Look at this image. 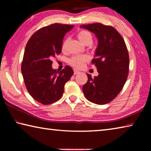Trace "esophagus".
I'll list each match as a JSON object with an SVG mask.
<instances>
[{
	"mask_svg": "<svg viewBox=\"0 0 151 151\" xmlns=\"http://www.w3.org/2000/svg\"><path fill=\"white\" fill-rule=\"evenodd\" d=\"M79 73V71L78 70H76V69H74V75H77V74H78Z\"/></svg>",
	"mask_w": 151,
	"mask_h": 151,
	"instance_id": "obj_1",
	"label": "esophagus"
}]
</instances>
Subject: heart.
<instances>
[{"label":"heart","mask_w":151,"mask_h":151,"mask_svg":"<svg viewBox=\"0 0 151 151\" xmlns=\"http://www.w3.org/2000/svg\"><path fill=\"white\" fill-rule=\"evenodd\" d=\"M78 38L80 40L81 42L83 44H86V42L88 41H92V36L91 34L87 30H81L80 32L78 33ZM66 41L63 42V49H65L66 47ZM88 60V57L87 55H76L73 56L71 57L69 60V63L70 65H72L75 68H80L83 66L84 63L86 62Z\"/></svg>","instance_id":"obj_1"}]
</instances>
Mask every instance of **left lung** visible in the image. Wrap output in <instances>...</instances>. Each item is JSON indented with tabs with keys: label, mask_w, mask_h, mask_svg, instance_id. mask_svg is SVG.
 <instances>
[{
	"label": "left lung",
	"mask_w": 151,
	"mask_h": 151,
	"mask_svg": "<svg viewBox=\"0 0 151 151\" xmlns=\"http://www.w3.org/2000/svg\"><path fill=\"white\" fill-rule=\"evenodd\" d=\"M82 29L96 36L98 45L92 63L99 75L83 86L86 99L96 104H105L113 100L123 88L129 74V57L123 39L113 27L101 23L83 24Z\"/></svg>",
	"instance_id": "8db88e82"
}]
</instances>
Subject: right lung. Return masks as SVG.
Masks as SVG:
<instances>
[{"label": "right lung", "mask_w": 151, "mask_h": 151, "mask_svg": "<svg viewBox=\"0 0 151 151\" xmlns=\"http://www.w3.org/2000/svg\"><path fill=\"white\" fill-rule=\"evenodd\" d=\"M74 25L55 23L37 30L28 41L21 72L25 86L33 99L50 104L61 98L64 87L74 74L66 66L60 71L53 69L51 59L60 54L65 35Z\"/></svg>", "instance_id": "right-lung-1"}]
</instances>
